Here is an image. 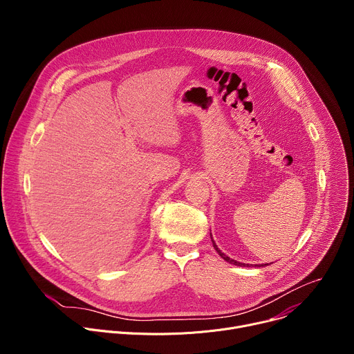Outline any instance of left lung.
<instances>
[{
    "instance_id": "obj_1",
    "label": "left lung",
    "mask_w": 354,
    "mask_h": 354,
    "mask_svg": "<svg viewBox=\"0 0 354 354\" xmlns=\"http://www.w3.org/2000/svg\"><path fill=\"white\" fill-rule=\"evenodd\" d=\"M210 236H212V242H213V246H214V249L217 250V254L224 259V261H227L228 263H231V265H235V266H249V265H246V263H241V262H238V261H234V259H231L230 257H227L225 254H223V252L220 250V248L216 245V242H214V239H213V235L210 234ZM250 266H254V265H250ZM261 266H265V265H255V268H261Z\"/></svg>"
}]
</instances>
